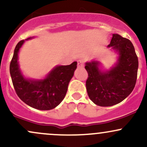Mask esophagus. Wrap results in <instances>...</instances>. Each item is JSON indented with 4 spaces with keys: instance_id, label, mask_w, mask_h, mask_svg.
<instances>
[{
    "instance_id": "obj_1",
    "label": "esophagus",
    "mask_w": 147,
    "mask_h": 147,
    "mask_svg": "<svg viewBox=\"0 0 147 147\" xmlns=\"http://www.w3.org/2000/svg\"><path fill=\"white\" fill-rule=\"evenodd\" d=\"M77 65H78V67H83L84 65V61L82 60H78V61H77Z\"/></svg>"
}]
</instances>
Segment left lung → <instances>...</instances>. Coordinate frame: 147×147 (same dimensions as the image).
<instances>
[{
	"mask_svg": "<svg viewBox=\"0 0 147 147\" xmlns=\"http://www.w3.org/2000/svg\"><path fill=\"white\" fill-rule=\"evenodd\" d=\"M111 47L118 54L115 65L108 70L100 68V62L91 61L85 65L88 74L86 82L88 96L101 107H109L123 101L133 91L138 70V59L130 40L113 34Z\"/></svg>",
	"mask_w": 147,
	"mask_h": 147,
	"instance_id": "1",
	"label": "left lung"
}]
</instances>
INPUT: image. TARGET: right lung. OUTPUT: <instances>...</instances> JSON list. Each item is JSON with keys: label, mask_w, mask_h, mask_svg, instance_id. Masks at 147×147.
Masks as SVG:
<instances>
[{"label": "right lung", "mask_w": 147, "mask_h": 147, "mask_svg": "<svg viewBox=\"0 0 147 147\" xmlns=\"http://www.w3.org/2000/svg\"><path fill=\"white\" fill-rule=\"evenodd\" d=\"M28 38L26 40L32 39ZM25 40L16 46L9 65V72L16 93L30 107L40 110H49L62 102L67 91L69 82L77 68L76 61L68 65H56L44 79L26 77L19 67V52Z\"/></svg>", "instance_id": "right-lung-1"}]
</instances>
